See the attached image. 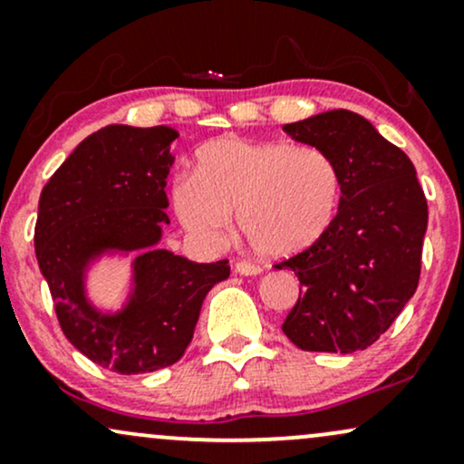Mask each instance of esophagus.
<instances>
[{
  "label": "esophagus",
  "mask_w": 464,
  "mask_h": 464,
  "mask_svg": "<svg viewBox=\"0 0 464 464\" xmlns=\"http://www.w3.org/2000/svg\"><path fill=\"white\" fill-rule=\"evenodd\" d=\"M234 271H237L238 276H258L263 269H260L258 265L247 263V260H238V263L234 265Z\"/></svg>",
  "instance_id": "1"
}]
</instances>
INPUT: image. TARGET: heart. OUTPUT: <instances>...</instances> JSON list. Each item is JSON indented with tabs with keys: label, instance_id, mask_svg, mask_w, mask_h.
Returning <instances> with one entry per match:
<instances>
[{
	"label": "heart",
	"instance_id": "obj_1",
	"mask_svg": "<svg viewBox=\"0 0 464 464\" xmlns=\"http://www.w3.org/2000/svg\"><path fill=\"white\" fill-rule=\"evenodd\" d=\"M341 201V173L328 151L285 140L221 136L199 147L195 173L171 187L178 221L201 243H221L232 212L256 252L285 258L328 232Z\"/></svg>",
	"mask_w": 464,
	"mask_h": 464
}]
</instances>
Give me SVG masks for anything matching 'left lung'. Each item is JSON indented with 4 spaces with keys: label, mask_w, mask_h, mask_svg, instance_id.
I'll use <instances>...</instances> for the list:
<instances>
[{
    "label": "left lung",
    "mask_w": 464,
    "mask_h": 464,
    "mask_svg": "<svg viewBox=\"0 0 464 464\" xmlns=\"http://www.w3.org/2000/svg\"><path fill=\"white\" fill-rule=\"evenodd\" d=\"M285 132L328 151L341 173L328 232L288 260L299 297L282 332L304 352L352 353L373 345L415 295L428 201L400 147L350 111H328Z\"/></svg>",
    "instance_id": "1"
}]
</instances>
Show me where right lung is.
Listing matches in <instances>:
<instances>
[{
    "label": "right lung",
    "instance_id": "right-lung-1",
    "mask_svg": "<svg viewBox=\"0 0 464 464\" xmlns=\"http://www.w3.org/2000/svg\"><path fill=\"white\" fill-rule=\"evenodd\" d=\"M176 139L167 125H106L75 147L38 199L34 249L60 330L89 361L121 375L178 362L204 297L230 277L227 260L193 263L154 247L169 223ZM108 248L141 249L133 299L117 315L97 314L83 295V266Z\"/></svg>",
    "mask_w": 464,
    "mask_h": 464
}]
</instances>
